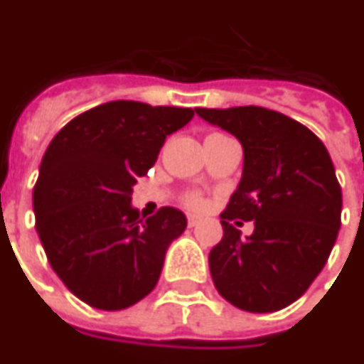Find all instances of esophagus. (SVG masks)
<instances>
[{
	"label": "esophagus",
	"instance_id": "1",
	"mask_svg": "<svg viewBox=\"0 0 364 364\" xmlns=\"http://www.w3.org/2000/svg\"><path fill=\"white\" fill-rule=\"evenodd\" d=\"M187 223H188V227H196V225H198V223H200V219L194 218V215H188Z\"/></svg>",
	"mask_w": 364,
	"mask_h": 364
}]
</instances>
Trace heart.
Masks as SVG:
<instances>
[{
	"label": "heart",
	"instance_id": "obj_1",
	"mask_svg": "<svg viewBox=\"0 0 364 364\" xmlns=\"http://www.w3.org/2000/svg\"><path fill=\"white\" fill-rule=\"evenodd\" d=\"M183 202H185V206L191 208V210H202V208H204V198H202L198 193L185 194Z\"/></svg>",
	"mask_w": 364,
	"mask_h": 364
}]
</instances>
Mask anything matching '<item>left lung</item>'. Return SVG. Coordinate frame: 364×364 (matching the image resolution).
<instances>
[{"label": "left lung", "mask_w": 364, "mask_h": 364, "mask_svg": "<svg viewBox=\"0 0 364 364\" xmlns=\"http://www.w3.org/2000/svg\"><path fill=\"white\" fill-rule=\"evenodd\" d=\"M196 114L232 133L244 151L242 179L221 213L223 238L208 259L213 284L238 309L279 311L311 287L336 242L342 188L334 164L311 129L277 110ZM232 218L254 220L255 232L242 239Z\"/></svg>", "instance_id": "obj_1"}]
</instances>
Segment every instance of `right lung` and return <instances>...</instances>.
Returning <instances> with one entry per match:
<instances>
[{"mask_svg": "<svg viewBox=\"0 0 364 364\" xmlns=\"http://www.w3.org/2000/svg\"><path fill=\"white\" fill-rule=\"evenodd\" d=\"M193 108L110 101L60 129L41 158L36 231L55 273L95 309L120 311L156 287L166 250L187 227L177 208L139 219L133 185Z\"/></svg>", "mask_w": 364, "mask_h": 364, "instance_id": "1", "label": "right lung"}]
</instances>
